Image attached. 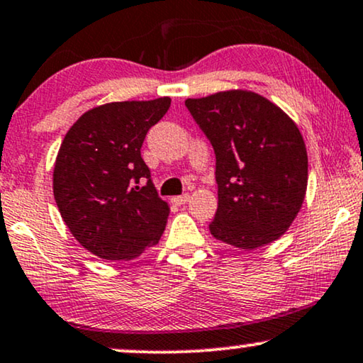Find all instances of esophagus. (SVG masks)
<instances>
[{"label": "esophagus", "mask_w": 363, "mask_h": 363, "mask_svg": "<svg viewBox=\"0 0 363 363\" xmlns=\"http://www.w3.org/2000/svg\"><path fill=\"white\" fill-rule=\"evenodd\" d=\"M189 199H191L189 194H182V196L172 197V202H174V204H176V206H184L186 202H189Z\"/></svg>", "instance_id": "obj_1"}]
</instances>
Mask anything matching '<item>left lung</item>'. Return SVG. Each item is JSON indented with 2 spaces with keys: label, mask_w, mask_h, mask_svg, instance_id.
<instances>
[{
  "label": "left lung",
  "mask_w": 363,
  "mask_h": 363,
  "mask_svg": "<svg viewBox=\"0 0 363 363\" xmlns=\"http://www.w3.org/2000/svg\"><path fill=\"white\" fill-rule=\"evenodd\" d=\"M186 106L216 152L219 206L211 234L245 250L282 238L307 191V149L297 124L247 89L186 99Z\"/></svg>",
  "instance_id": "obj_1"
}]
</instances>
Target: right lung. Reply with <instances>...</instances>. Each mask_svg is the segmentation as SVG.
<instances>
[{
    "label": "right lung",
    "instance_id": "right-lung-1",
    "mask_svg": "<svg viewBox=\"0 0 363 363\" xmlns=\"http://www.w3.org/2000/svg\"><path fill=\"white\" fill-rule=\"evenodd\" d=\"M169 106L167 96L96 106L62 139L52 171L56 206L72 238L99 259H136L166 229L169 204L154 189L141 147ZM141 178L148 184L134 186Z\"/></svg>",
    "mask_w": 363,
    "mask_h": 363
}]
</instances>
